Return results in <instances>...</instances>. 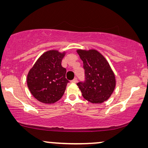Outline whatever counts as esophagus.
<instances>
[{
	"instance_id": "1",
	"label": "esophagus",
	"mask_w": 148,
	"mask_h": 148,
	"mask_svg": "<svg viewBox=\"0 0 148 148\" xmlns=\"http://www.w3.org/2000/svg\"><path fill=\"white\" fill-rule=\"evenodd\" d=\"M77 82V78H74L71 81V83H73V84H76Z\"/></svg>"
}]
</instances>
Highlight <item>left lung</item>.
Instances as JSON below:
<instances>
[{"mask_svg": "<svg viewBox=\"0 0 148 148\" xmlns=\"http://www.w3.org/2000/svg\"><path fill=\"white\" fill-rule=\"evenodd\" d=\"M84 63L86 80L77 84L86 100L101 104L108 100L116 86V79L106 58L95 49L77 50Z\"/></svg>", "mask_w": 148, "mask_h": 148, "instance_id": "8db88e82", "label": "left lung"}]
</instances>
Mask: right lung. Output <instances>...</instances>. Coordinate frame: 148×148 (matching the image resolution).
I'll return each mask as SVG.
<instances>
[{
  "mask_svg": "<svg viewBox=\"0 0 148 148\" xmlns=\"http://www.w3.org/2000/svg\"><path fill=\"white\" fill-rule=\"evenodd\" d=\"M66 52L48 50L42 54L27 75L29 92L36 100L44 104H53L63 96L69 81L66 69L61 65Z\"/></svg>",
  "mask_w": 148,
  "mask_h": 148,
  "instance_id": "right-lung-1",
  "label": "right lung"
}]
</instances>
